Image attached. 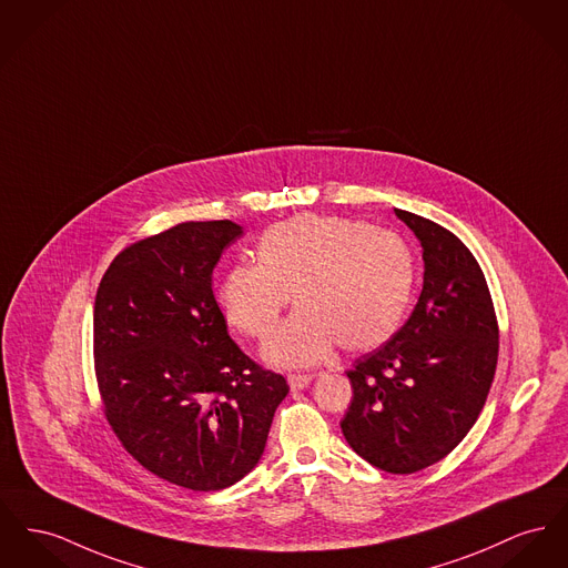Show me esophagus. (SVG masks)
<instances>
[{"label": "esophagus", "mask_w": 568, "mask_h": 568, "mask_svg": "<svg viewBox=\"0 0 568 568\" xmlns=\"http://www.w3.org/2000/svg\"><path fill=\"white\" fill-rule=\"evenodd\" d=\"M311 379H313L311 373H292V375L287 377L292 390H304V388L311 384Z\"/></svg>", "instance_id": "esophagus-1"}]
</instances>
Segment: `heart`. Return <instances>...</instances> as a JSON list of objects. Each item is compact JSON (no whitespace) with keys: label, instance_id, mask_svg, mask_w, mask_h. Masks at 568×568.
Listing matches in <instances>:
<instances>
[{"label":"heart","instance_id":"1","mask_svg":"<svg viewBox=\"0 0 568 568\" xmlns=\"http://www.w3.org/2000/svg\"><path fill=\"white\" fill-rule=\"evenodd\" d=\"M414 285V260L395 232L343 216L302 214L276 223L257 244V264H235L216 298L237 331L264 336L287 306L298 308L266 338L278 367L315 365L334 345L361 352L399 328Z\"/></svg>","mask_w":568,"mask_h":568}]
</instances>
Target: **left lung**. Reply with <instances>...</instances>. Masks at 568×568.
Returning a JSON list of instances; mask_svg holds the SVG:
<instances>
[{
    "mask_svg": "<svg viewBox=\"0 0 568 568\" xmlns=\"http://www.w3.org/2000/svg\"><path fill=\"white\" fill-rule=\"evenodd\" d=\"M423 246V292L388 343L347 371L341 429L371 466L412 474L444 459L474 427L496 375L498 320L466 244L434 221L395 210Z\"/></svg>",
    "mask_w": 568,
    "mask_h": 568,
    "instance_id": "1",
    "label": "left lung"
}]
</instances>
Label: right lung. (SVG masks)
<instances>
[{
  "instance_id": "1",
  "label": "right lung",
  "mask_w": 568,
  "mask_h": 568,
  "mask_svg": "<svg viewBox=\"0 0 568 568\" xmlns=\"http://www.w3.org/2000/svg\"><path fill=\"white\" fill-rule=\"evenodd\" d=\"M244 230L180 223L126 246L102 276L94 365L104 416L134 459L193 491L232 487L260 464L283 375L227 334L212 270Z\"/></svg>"
}]
</instances>
